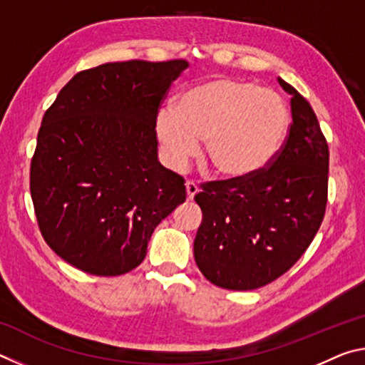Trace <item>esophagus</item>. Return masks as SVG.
Here are the masks:
<instances>
[{"instance_id": "1", "label": "esophagus", "mask_w": 365, "mask_h": 365, "mask_svg": "<svg viewBox=\"0 0 365 365\" xmlns=\"http://www.w3.org/2000/svg\"><path fill=\"white\" fill-rule=\"evenodd\" d=\"M185 187H187V197L188 200H193L195 195L200 191V188H197V185L195 182H187L185 183Z\"/></svg>"}]
</instances>
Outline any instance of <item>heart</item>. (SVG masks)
<instances>
[{
    "label": "heart",
    "mask_w": 365,
    "mask_h": 365,
    "mask_svg": "<svg viewBox=\"0 0 365 365\" xmlns=\"http://www.w3.org/2000/svg\"><path fill=\"white\" fill-rule=\"evenodd\" d=\"M292 117L283 98L232 77L205 80L185 90L175 113L160 109L154 122L165 163L183 170L206 140V158L220 175L242 180L275 159Z\"/></svg>",
    "instance_id": "heart-1"
}]
</instances>
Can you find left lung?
I'll return each mask as SVG.
<instances>
[{
	"label": "left lung",
	"instance_id": "8db88e82",
	"mask_svg": "<svg viewBox=\"0 0 365 365\" xmlns=\"http://www.w3.org/2000/svg\"><path fill=\"white\" fill-rule=\"evenodd\" d=\"M279 83L292 95L293 122L275 159L252 177L201 185L195 196L202 211L195 261L225 289L246 292L279 279L324 220L329 145L306 98L285 80Z\"/></svg>",
	"mask_w": 365,
	"mask_h": 365
}]
</instances>
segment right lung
<instances>
[{
  "instance_id": "right-lung-1",
  "label": "right lung",
  "mask_w": 365,
  "mask_h": 365,
  "mask_svg": "<svg viewBox=\"0 0 365 365\" xmlns=\"http://www.w3.org/2000/svg\"><path fill=\"white\" fill-rule=\"evenodd\" d=\"M185 59L123 61L73 76L43 115L30 164L40 232L59 257L114 277L143 262L160 220L187 197L158 160L160 103Z\"/></svg>"
}]
</instances>
